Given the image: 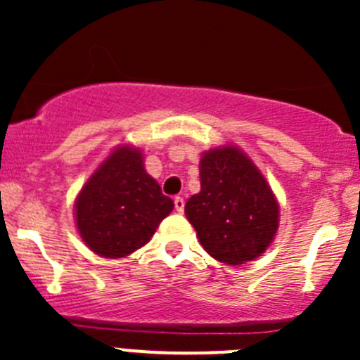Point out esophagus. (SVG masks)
<instances>
[{
    "mask_svg": "<svg viewBox=\"0 0 360 360\" xmlns=\"http://www.w3.org/2000/svg\"><path fill=\"white\" fill-rule=\"evenodd\" d=\"M174 207H176V210L177 212H183L184 210V198L183 197H176L174 198Z\"/></svg>",
    "mask_w": 360,
    "mask_h": 360,
    "instance_id": "esophagus-1",
    "label": "esophagus"
}]
</instances>
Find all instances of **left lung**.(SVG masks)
I'll use <instances>...</instances> for the list:
<instances>
[{
  "instance_id": "left-lung-1",
  "label": "left lung",
  "mask_w": 360,
  "mask_h": 360,
  "mask_svg": "<svg viewBox=\"0 0 360 360\" xmlns=\"http://www.w3.org/2000/svg\"><path fill=\"white\" fill-rule=\"evenodd\" d=\"M202 248L226 264L256 259L278 230V202L254 162L237 146L200 158V191L184 207Z\"/></svg>"
}]
</instances>
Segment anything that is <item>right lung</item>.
I'll return each instance as SVG.
<instances>
[{
    "label": "right lung",
    "instance_id": "add662e5",
    "mask_svg": "<svg viewBox=\"0 0 360 360\" xmlns=\"http://www.w3.org/2000/svg\"><path fill=\"white\" fill-rule=\"evenodd\" d=\"M143 153L130 144L115 148L97 167L75 202L82 240L103 257H125L150 242L174 202L144 169Z\"/></svg>",
    "mask_w": 360,
    "mask_h": 360
}]
</instances>
